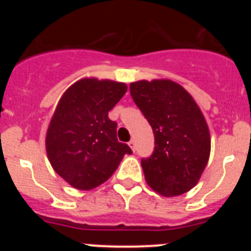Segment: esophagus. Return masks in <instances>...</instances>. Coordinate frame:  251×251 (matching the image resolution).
Wrapping results in <instances>:
<instances>
[{
	"instance_id": "obj_1",
	"label": "esophagus",
	"mask_w": 251,
	"mask_h": 251,
	"mask_svg": "<svg viewBox=\"0 0 251 251\" xmlns=\"http://www.w3.org/2000/svg\"><path fill=\"white\" fill-rule=\"evenodd\" d=\"M128 146H129L130 150H132L133 152H134V151H136V141H134V139H130L129 143H128Z\"/></svg>"
}]
</instances>
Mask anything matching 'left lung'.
I'll return each instance as SVG.
<instances>
[{
	"label": "left lung",
	"mask_w": 251,
	"mask_h": 251,
	"mask_svg": "<svg viewBox=\"0 0 251 251\" xmlns=\"http://www.w3.org/2000/svg\"><path fill=\"white\" fill-rule=\"evenodd\" d=\"M129 88L154 134V152L142 159L148 186L163 197L186 194L200 181L211 151L200 106L183 86L170 79L138 80Z\"/></svg>",
	"instance_id": "1"
}]
</instances>
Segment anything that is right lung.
<instances>
[{
  "mask_svg": "<svg viewBox=\"0 0 251 251\" xmlns=\"http://www.w3.org/2000/svg\"><path fill=\"white\" fill-rule=\"evenodd\" d=\"M127 92V84L81 77L57 101L45 137L51 167L72 187L89 191L104 183L132 151L117 139L108 112Z\"/></svg>",
  "mask_w": 251,
  "mask_h": 251,
  "instance_id": "add662e5",
  "label": "right lung"
}]
</instances>
